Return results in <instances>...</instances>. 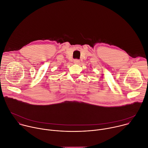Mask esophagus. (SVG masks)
I'll list each match as a JSON object with an SVG mask.
<instances>
[{
  "label": "esophagus",
  "instance_id": "obj_1",
  "mask_svg": "<svg viewBox=\"0 0 148 148\" xmlns=\"http://www.w3.org/2000/svg\"><path fill=\"white\" fill-rule=\"evenodd\" d=\"M79 62H80V61L79 60H78V59H75V60H74V64H79Z\"/></svg>",
  "mask_w": 148,
  "mask_h": 148
}]
</instances>
